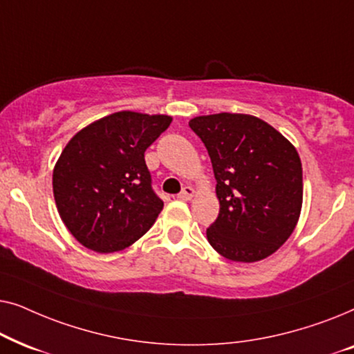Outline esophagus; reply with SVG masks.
<instances>
[{
	"label": "esophagus",
	"mask_w": 354,
	"mask_h": 354,
	"mask_svg": "<svg viewBox=\"0 0 354 354\" xmlns=\"http://www.w3.org/2000/svg\"><path fill=\"white\" fill-rule=\"evenodd\" d=\"M193 193H195V190H193L192 187H185V188H183V190H182L180 193H178L177 198H178V200L188 201V200H190V198L193 196Z\"/></svg>",
	"instance_id": "obj_1"
}]
</instances>
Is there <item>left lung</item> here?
Listing matches in <instances>:
<instances>
[{"mask_svg":"<svg viewBox=\"0 0 354 354\" xmlns=\"http://www.w3.org/2000/svg\"><path fill=\"white\" fill-rule=\"evenodd\" d=\"M188 125L205 143L217 182L221 209L207 227V241L236 263L275 253L301 211L303 169L297 149L254 115H200Z\"/></svg>","mask_w":354,"mask_h":354,"instance_id":"left-lung-1","label":"left lung"}]
</instances>
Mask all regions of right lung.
Instances as JSON below:
<instances>
[{
    "instance_id": "right-lung-1",
    "label": "right lung",
    "mask_w": 354,
    "mask_h": 354,
    "mask_svg": "<svg viewBox=\"0 0 354 354\" xmlns=\"http://www.w3.org/2000/svg\"><path fill=\"white\" fill-rule=\"evenodd\" d=\"M169 115L120 111L71 138L53 171V193L67 229L98 253L127 248L154 224L164 203L151 187L145 151Z\"/></svg>"
}]
</instances>
